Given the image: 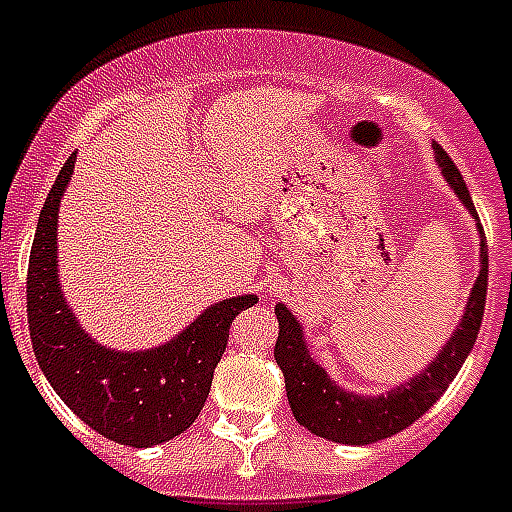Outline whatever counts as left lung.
<instances>
[{
	"instance_id": "1",
	"label": "left lung",
	"mask_w": 512,
	"mask_h": 512,
	"mask_svg": "<svg viewBox=\"0 0 512 512\" xmlns=\"http://www.w3.org/2000/svg\"><path fill=\"white\" fill-rule=\"evenodd\" d=\"M435 153L442 166V174L455 190V195L461 197L466 208L476 216L474 200L468 195L466 182H463L453 158L440 145H435ZM487 276L489 255L482 229V270H479V278L471 289L461 328L455 330L448 346L440 351V356L424 369L422 375H416L401 388L377 395V398L346 393L338 385H333L330 377L322 372V367H317L304 349L302 328H299L296 317L283 304H276V317L278 325H281L276 341V362L286 377V395H289L296 422L307 427L312 435L325 437V440L343 442V445H369V442L385 440V437L414 424L416 419H422L432 409V403H437V398L448 390L453 377L461 372L466 356L474 349V341L479 336V328H482L484 302H487Z\"/></svg>"
}]
</instances>
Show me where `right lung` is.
<instances>
[{
    "instance_id": "obj_1",
    "label": "right lung",
    "mask_w": 512,
    "mask_h": 512,
    "mask_svg": "<svg viewBox=\"0 0 512 512\" xmlns=\"http://www.w3.org/2000/svg\"><path fill=\"white\" fill-rule=\"evenodd\" d=\"M75 169V156L59 171L38 218L28 263V330L38 367L90 429L132 448H150L190 429L210 393L229 328L255 296L223 299L190 328L153 351L122 354L98 346L75 322L57 281V210Z\"/></svg>"
}]
</instances>
